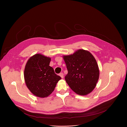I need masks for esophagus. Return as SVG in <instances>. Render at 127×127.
Listing matches in <instances>:
<instances>
[{"label":"esophagus","mask_w":127,"mask_h":127,"mask_svg":"<svg viewBox=\"0 0 127 127\" xmlns=\"http://www.w3.org/2000/svg\"><path fill=\"white\" fill-rule=\"evenodd\" d=\"M59 75L60 76V77H61L62 78H63V77H64V74H63V73H60L59 74Z\"/></svg>","instance_id":"1"}]
</instances>
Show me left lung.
Returning <instances> with one entry per match:
<instances>
[{
	"label": "left lung",
	"instance_id": "8db88e82",
	"mask_svg": "<svg viewBox=\"0 0 127 127\" xmlns=\"http://www.w3.org/2000/svg\"><path fill=\"white\" fill-rule=\"evenodd\" d=\"M63 57L68 70L65 79L70 88L80 95L90 94L95 87L99 76L94 56L87 50L79 49Z\"/></svg>",
	"mask_w": 127,
	"mask_h": 127
}]
</instances>
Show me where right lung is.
<instances>
[{
  "label": "right lung",
  "instance_id": "add662e5",
  "mask_svg": "<svg viewBox=\"0 0 127 127\" xmlns=\"http://www.w3.org/2000/svg\"><path fill=\"white\" fill-rule=\"evenodd\" d=\"M51 59L41 54H36L29 58L25 66L24 78L26 85L37 97H48L61 79L49 66Z\"/></svg>",
  "mask_w": 127,
  "mask_h": 127
}]
</instances>
